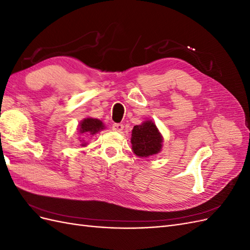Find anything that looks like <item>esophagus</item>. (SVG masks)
Listing matches in <instances>:
<instances>
[{
  "label": "esophagus",
  "instance_id": "1",
  "mask_svg": "<svg viewBox=\"0 0 250 250\" xmlns=\"http://www.w3.org/2000/svg\"><path fill=\"white\" fill-rule=\"evenodd\" d=\"M124 129V125L123 124H119V123H116L112 125V130L113 131H117V132H121Z\"/></svg>",
  "mask_w": 250,
  "mask_h": 250
}]
</instances>
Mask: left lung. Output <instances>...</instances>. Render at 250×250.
I'll return each instance as SVG.
<instances>
[{"instance_id": "8db88e82", "label": "left lung", "mask_w": 250, "mask_h": 250, "mask_svg": "<svg viewBox=\"0 0 250 250\" xmlns=\"http://www.w3.org/2000/svg\"><path fill=\"white\" fill-rule=\"evenodd\" d=\"M131 149L139 157H149L160 153L164 138L152 120H146L131 131Z\"/></svg>"}]
</instances>
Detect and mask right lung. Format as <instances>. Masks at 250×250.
Returning <instances> with one entry per match:
<instances>
[{
	"label": "right lung",
	"instance_id": "add662e5",
	"mask_svg": "<svg viewBox=\"0 0 250 250\" xmlns=\"http://www.w3.org/2000/svg\"><path fill=\"white\" fill-rule=\"evenodd\" d=\"M103 129H105V125L103 124L101 120L95 118L83 119L77 128V134L79 135L78 140L81 142V146H87V143L85 142V140L89 137H94L95 134L100 132Z\"/></svg>",
	"mask_w": 250,
	"mask_h": 250
}]
</instances>
